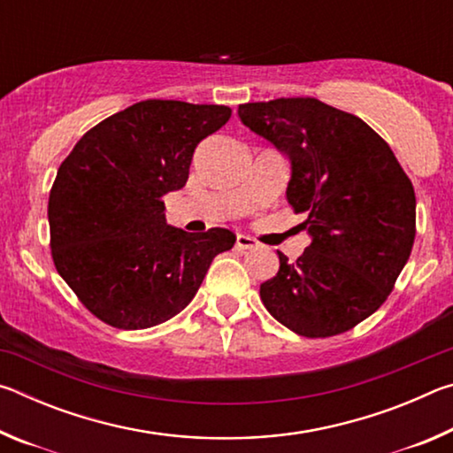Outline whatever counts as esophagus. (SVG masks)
Masks as SVG:
<instances>
[{
  "mask_svg": "<svg viewBox=\"0 0 453 453\" xmlns=\"http://www.w3.org/2000/svg\"><path fill=\"white\" fill-rule=\"evenodd\" d=\"M256 245H257V242L254 240V237H250L245 234H237V237H235L237 250H251V248H256Z\"/></svg>",
  "mask_w": 453,
  "mask_h": 453,
  "instance_id": "34e87169",
  "label": "esophagus"
}]
</instances>
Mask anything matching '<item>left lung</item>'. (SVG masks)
<instances>
[{"instance_id": "8db88e82", "label": "left lung", "mask_w": 453, "mask_h": 453, "mask_svg": "<svg viewBox=\"0 0 453 453\" xmlns=\"http://www.w3.org/2000/svg\"><path fill=\"white\" fill-rule=\"evenodd\" d=\"M242 124L288 157V203L305 213L311 243L259 286L267 311L291 332L329 337L386 302L411 254L416 194L394 151L351 113L316 97L237 107Z\"/></svg>"}]
</instances>
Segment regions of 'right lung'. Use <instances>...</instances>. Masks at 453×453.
I'll use <instances>...</instances> for the list:
<instances>
[{
	"label": "right lung",
	"mask_w": 453,
	"mask_h": 453,
	"mask_svg": "<svg viewBox=\"0 0 453 453\" xmlns=\"http://www.w3.org/2000/svg\"><path fill=\"white\" fill-rule=\"evenodd\" d=\"M229 116L227 105L145 99L99 121L59 165L48 205L53 264L105 324L145 329L173 318L211 259L234 248L226 227L167 226L164 203L186 186L197 143Z\"/></svg>",
	"instance_id": "add662e5"
}]
</instances>
